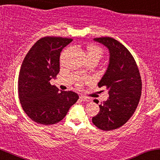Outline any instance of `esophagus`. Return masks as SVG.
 Wrapping results in <instances>:
<instances>
[{
  "label": "esophagus",
  "instance_id": "obj_1",
  "mask_svg": "<svg viewBox=\"0 0 160 160\" xmlns=\"http://www.w3.org/2000/svg\"><path fill=\"white\" fill-rule=\"evenodd\" d=\"M79 99L82 100V101H90V100H91L90 98H87V97H85V96H80Z\"/></svg>",
  "mask_w": 160,
  "mask_h": 160
}]
</instances>
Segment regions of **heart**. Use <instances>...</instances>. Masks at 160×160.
I'll return each mask as SVG.
<instances>
[{
	"instance_id": "b5f03b06",
	"label": "heart",
	"mask_w": 160,
	"mask_h": 160,
	"mask_svg": "<svg viewBox=\"0 0 160 160\" xmlns=\"http://www.w3.org/2000/svg\"><path fill=\"white\" fill-rule=\"evenodd\" d=\"M102 55H103V51H102V49L100 47L97 45H92L90 46L88 48L87 56L88 59L94 58L99 60L100 57H102Z\"/></svg>"
}]
</instances>
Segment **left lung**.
<instances>
[{
  "label": "left lung",
  "mask_w": 160,
  "mask_h": 160,
  "mask_svg": "<svg viewBox=\"0 0 160 160\" xmlns=\"http://www.w3.org/2000/svg\"><path fill=\"white\" fill-rule=\"evenodd\" d=\"M94 41L109 52L108 67L98 83L99 88L108 90L109 98L99 105L100 112L92 118V122L101 130H114L126 123L136 110L142 89L141 75L132 53L119 41L110 37Z\"/></svg>",
  "instance_id": "8db88e82"
}]
</instances>
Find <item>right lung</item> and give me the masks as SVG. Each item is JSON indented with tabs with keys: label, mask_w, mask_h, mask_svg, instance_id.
I'll list each match as a JSON object with an SVG mask.
<instances>
[{
	"label": "right lung",
	"mask_w": 160,
	"mask_h": 160,
	"mask_svg": "<svg viewBox=\"0 0 160 160\" xmlns=\"http://www.w3.org/2000/svg\"><path fill=\"white\" fill-rule=\"evenodd\" d=\"M72 41L67 38L44 37L32 47L23 60L18 94L24 112L35 122L44 125L59 122L78 99L76 93L59 91L50 82L60 72L61 51Z\"/></svg>",
	"instance_id": "right-lung-1"
}]
</instances>
